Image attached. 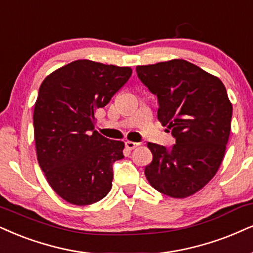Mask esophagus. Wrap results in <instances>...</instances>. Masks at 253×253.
<instances>
[{"label":"esophagus","instance_id":"34e87169","mask_svg":"<svg viewBox=\"0 0 253 253\" xmlns=\"http://www.w3.org/2000/svg\"><path fill=\"white\" fill-rule=\"evenodd\" d=\"M139 145V143H136V142H131V141H126V146L129 150H133V149L137 148V146Z\"/></svg>","mask_w":253,"mask_h":253}]
</instances>
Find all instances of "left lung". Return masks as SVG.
Instances as JSON below:
<instances>
[{
    "label": "left lung",
    "mask_w": 253,
    "mask_h": 253,
    "mask_svg": "<svg viewBox=\"0 0 253 253\" xmlns=\"http://www.w3.org/2000/svg\"><path fill=\"white\" fill-rule=\"evenodd\" d=\"M138 79L157 95V117L176 144L148 143L152 161L144 173L152 188L186 198L213 178L231 131L232 104L222 81L196 64L171 60L136 67Z\"/></svg>",
    "instance_id": "8db88e82"
}]
</instances>
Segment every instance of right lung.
<instances>
[{"label":"right lung","mask_w":253,"mask_h":253,"mask_svg":"<svg viewBox=\"0 0 253 253\" xmlns=\"http://www.w3.org/2000/svg\"><path fill=\"white\" fill-rule=\"evenodd\" d=\"M132 69L77 60L45 77L34 108L37 161L51 189L74 205L101 201L124 143L95 130V114L129 81Z\"/></svg>","instance_id":"right-lung-1"}]
</instances>
